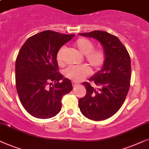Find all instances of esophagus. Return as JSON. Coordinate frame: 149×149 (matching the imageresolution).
Masks as SVG:
<instances>
[{"instance_id":"1","label":"esophagus","mask_w":149,"mask_h":149,"mask_svg":"<svg viewBox=\"0 0 149 149\" xmlns=\"http://www.w3.org/2000/svg\"><path fill=\"white\" fill-rule=\"evenodd\" d=\"M71 84H72L73 86H76L78 84V83H77V82H74V81H73V82H71Z\"/></svg>"}]
</instances>
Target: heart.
<instances>
[{
  "label": "heart",
  "mask_w": 149,
  "mask_h": 149,
  "mask_svg": "<svg viewBox=\"0 0 149 149\" xmlns=\"http://www.w3.org/2000/svg\"><path fill=\"white\" fill-rule=\"evenodd\" d=\"M75 47L85 55L86 62L90 65L93 71H99L104 66L106 61V52L104 49H94L95 45L92 41L86 38H79L75 41ZM64 47H61L56 54V60L60 65H63V54ZM91 73V69L86 65H72L65 70V75L67 78L76 82L84 80Z\"/></svg>",
  "instance_id": "obj_1"
}]
</instances>
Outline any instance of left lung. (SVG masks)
Returning a JSON list of instances; mask_svg holds the SVG:
<instances>
[{"mask_svg": "<svg viewBox=\"0 0 149 149\" xmlns=\"http://www.w3.org/2000/svg\"><path fill=\"white\" fill-rule=\"evenodd\" d=\"M79 35L96 39L107 54L102 69L89 79L99 88H93L88 82L82 83L86 94L79 100V108L89 119L106 120L116 114L125 100L132 76L130 56L119 39L106 31H94Z\"/></svg>", "mask_w": 149, "mask_h": 149, "instance_id": "8db88e82", "label": "left lung"}]
</instances>
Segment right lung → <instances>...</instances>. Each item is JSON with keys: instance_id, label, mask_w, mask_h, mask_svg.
Returning <instances> with one entry per match:
<instances>
[{"instance_id": "add662e5", "label": "right lung", "mask_w": 149, "mask_h": 149, "mask_svg": "<svg viewBox=\"0 0 149 149\" xmlns=\"http://www.w3.org/2000/svg\"><path fill=\"white\" fill-rule=\"evenodd\" d=\"M73 37L44 31L29 37L17 54V92L24 108L35 118L56 116L61 110L62 97L72 90L71 81L58 72L56 54Z\"/></svg>"}]
</instances>
